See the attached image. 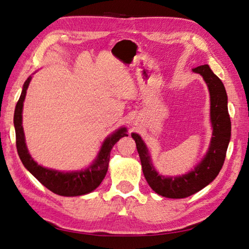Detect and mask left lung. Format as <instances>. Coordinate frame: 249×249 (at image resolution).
Returning <instances> with one entry per match:
<instances>
[{"mask_svg":"<svg viewBox=\"0 0 249 249\" xmlns=\"http://www.w3.org/2000/svg\"><path fill=\"white\" fill-rule=\"evenodd\" d=\"M200 73L208 84L211 96V121L213 137L209 152L192 172L177 178L160 176L152 166L146 146L139 135L131 134L139 153L142 171L150 187L162 197L181 199L186 198L204 188L218 176L225 162L227 149L231 136V121L227 106V93L220 79L211 71L208 64L193 68Z\"/></svg>","mask_w":249,"mask_h":249,"instance_id":"1","label":"left lung"}]
</instances>
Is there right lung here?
Segmentation results:
<instances>
[{"instance_id":"obj_1","label":"right lung","mask_w":249,"mask_h":249,"mask_svg":"<svg viewBox=\"0 0 249 249\" xmlns=\"http://www.w3.org/2000/svg\"><path fill=\"white\" fill-rule=\"evenodd\" d=\"M32 77L26 79L23 84L22 93L16 105L14 125L16 130V146L21 161L24 167L44 185L45 187L51 190L52 193L66 197H73V196H81L91 193L92 190L97 188L107 173L110 152L113 145L122 137L128 136L126 134V128H120L114 134L108 137L105 140L102 150H100L97 160L86 170L76 172H60L56 170H51L39 166L33 160V158L29 154L26 149L24 133L22 128V107L25 98L26 89L30 84Z\"/></svg>"}]
</instances>
